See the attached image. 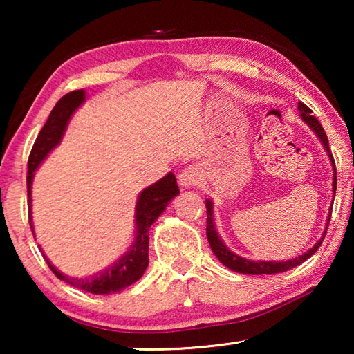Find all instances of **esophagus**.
Here are the masks:
<instances>
[{"mask_svg":"<svg viewBox=\"0 0 354 354\" xmlns=\"http://www.w3.org/2000/svg\"><path fill=\"white\" fill-rule=\"evenodd\" d=\"M178 181H179V185H183V187H192V185L198 184L200 171L196 170V167L190 165V167H187V169H184L181 173H179Z\"/></svg>","mask_w":354,"mask_h":354,"instance_id":"1","label":"esophagus"}]
</instances>
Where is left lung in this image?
<instances>
[{"label": "left lung", "instance_id": "left-lung-1", "mask_svg": "<svg viewBox=\"0 0 354 354\" xmlns=\"http://www.w3.org/2000/svg\"><path fill=\"white\" fill-rule=\"evenodd\" d=\"M298 111L301 112V118L306 122L310 128L314 129V133L319 136V139L322 140L323 147L326 148V151L329 154V158L333 160V167L335 170V165H334V158L331 154V149H329V143H328V137L325 129L320 124L319 120H317L313 115V111L309 109V107L304 104V103H298ZM334 194H335V187H337V176H335V171H334ZM206 207H207V220H206V236H207V241L209 245H211V248L214 251V254L218 257V261L226 266L227 268H231V270H234L237 273H247V274H273V273H283L290 270V268H295L299 263H303L306 259H309L310 256H313L319 247L323 242V239H325V234L320 239L319 242H317L313 248H310L308 253H304L301 256L295 257V259L292 261H284V262H266V261H259V262H253V261H248L245 259V257H241L232 253V251L227 250L225 247V243L220 241V237L217 234V231H215V225H214V220H212V203L207 201L206 203ZM329 218H331V214H329ZM328 218V221H329ZM328 230V227H326Z\"/></svg>", "mask_w": 354, "mask_h": 354}]
</instances>
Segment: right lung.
Wrapping results in <instances>:
<instances>
[{"label":"right lung","instance_id":"obj_1","mask_svg":"<svg viewBox=\"0 0 354 354\" xmlns=\"http://www.w3.org/2000/svg\"><path fill=\"white\" fill-rule=\"evenodd\" d=\"M84 101V91H73L57 101L56 106L48 117L45 127L35 139L31 153H29L28 159V176H26V185H28V198H29V211L28 218L29 225L32 230V220H31V185H32V176L34 171L37 170L39 164L44 160L48 153L55 148L62 139V134L67 127L68 118L71 113L76 111V107ZM179 194V187L176 184V178L173 173H169L165 178L160 179L153 185H149L139 196L136 207V242L131 245V250L127 251V254L120 257V259L113 263L107 270L101 272L98 274H93L91 278H70L65 277L64 273L57 272L55 267L51 266L50 261L46 259L48 267L56 277L67 283L70 286L76 287V289H82L86 292L95 293V295H103V293H113L120 292L124 287L136 283L137 279L142 278L143 272L148 267V243H149V227L154 223L160 214L164 212L165 206L169 201Z\"/></svg>","mask_w":354,"mask_h":354}]
</instances>
